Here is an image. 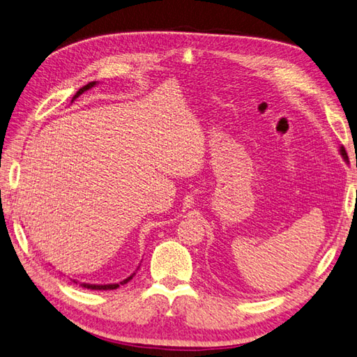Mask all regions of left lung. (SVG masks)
Returning <instances> with one entry per match:
<instances>
[{"label": "left lung", "mask_w": 357, "mask_h": 357, "mask_svg": "<svg viewBox=\"0 0 357 357\" xmlns=\"http://www.w3.org/2000/svg\"><path fill=\"white\" fill-rule=\"evenodd\" d=\"M340 153H342V155H344V156H345V150H344V149H342V150H340Z\"/></svg>", "instance_id": "obj_1"}]
</instances>
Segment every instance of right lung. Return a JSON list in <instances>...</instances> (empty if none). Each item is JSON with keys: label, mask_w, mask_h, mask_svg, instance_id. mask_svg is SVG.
<instances>
[{"label": "right lung", "mask_w": 357, "mask_h": 357, "mask_svg": "<svg viewBox=\"0 0 357 357\" xmlns=\"http://www.w3.org/2000/svg\"><path fill=\"white\" fill-rule=\"evenodd\" d=\"M94 85H96V82H91V83H88V85H85V86H83V88H80V89L77 91V93H75L74 99H75V97H79L82 93H85L86 89L93 88ZM128 280H131V277H128L127 280H123L122 283H114V284H86V283H80V286H83V288H86V289H94V291H107V289H117L119 286L123 284V283H127Z\"/></svg>", "instance_id": "add662e5"}]
</instances>
